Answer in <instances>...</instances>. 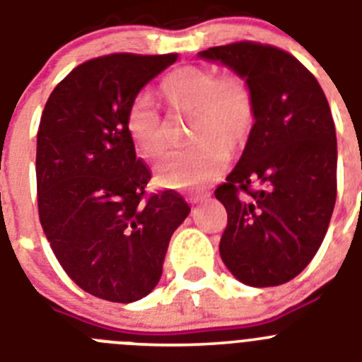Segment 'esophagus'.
Wrapping results in <instances>:
<instances>
[{"label": "esophagus", "instance_id": "esophagus-1", "mask_svg": "<svg viewBox=\"0 0 362 362\" xmlns=\"http://www.w3.org/2000/svg\"><path fill=\"white\" fill-rule=\"evenodd\" d=\"M209 200V192H192L191 197H189V202L191 204H204V202Z\"/></svg>", "mask_w": 362, "mask_h": 362}]
</instances>
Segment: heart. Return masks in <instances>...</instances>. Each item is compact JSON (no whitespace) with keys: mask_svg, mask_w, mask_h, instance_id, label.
Returning <instances> with one entry per match:
<instances>
[{"mask_svg":"<svg viewBox=\"0 0 362 362\" xmlns=\"http://www.w3.org/2000/svg\"><path fill=\"white\" fill-rule=\"evenodd\" d=\"M160 94L175 112L192 116L191 141L198 144L162 160L157 165L158 184L178 191L204 187L223 173L230 151L248 143L257 117L252 87L238 73L218 76L205 67L184 66L162 80ZM127 132L143 157L164 155L168 141L150 98L132 101Z\"/></svg>","mask_w":362,"mask_h":362,"instance_id":"b5f03b06","label":"heart"}]
</instances>
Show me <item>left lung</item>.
<instances>
[{
    "instance_id": "left-lung-1",
    "label": "left lung",
    "mask_w": 362,
    "mask_h": 362,
    "mask_svg": "<svg viewBox=\"0 0 362 362\" xmlns=\"http://www.w3.org/2000/svg\"><path fill=\"white\" fill-rule=\"evenodd\" d=\"M248 80L257 117L216 198L228 214L219 253L246 286L295 279L318 252L337 192L336 128L325 93L291 53L239 40L200 52Z\"/></svg>"
}]
</instances>
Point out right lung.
I'll use <instances>...</instances> for the list:
<instances>
[{
	"mask_svg": "<svg viewBox=\"0 0 362 362\" xmlns=\"http://www.w3.org/2000/svg\"><path fill=\"white\" fill-rule=\"evenodd\" d=\"M178 59L112 53L74 67L49 94L37 132V204L64 272L101 300L151 293L168 245L191 207L171 191L146 194L151 171L135 157L127 112Z\"/></svg>",
	"mask_w": 362,
	"mask_h": 362,
	"instance_id": "1",
	"label": "right lung"
}]
</instances>
